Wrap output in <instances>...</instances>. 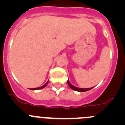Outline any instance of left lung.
I'll use <instances>...</instances> for the list:
<instances>
[{
  "instance_id": "8db88e82",
  "label": "left lung",
  "mask_w": 125,
  "mask_h": 125,
  "mask_svg": "<svg viewBox=\"0 0 125 125\" xmlns=\"http://www.w3.org/2000/svg\"><path fill=\"white\" fill-rule=\"evenodd\" d=\"M68 85H69V86L70 87L71 89H73V90H75V91H79V92H84V91H89V90H90V89H91L93 88H77V87L74 86L73 85L71 84L70 83V82H69V80H68Z\"/></svg>"
}]
</instances>
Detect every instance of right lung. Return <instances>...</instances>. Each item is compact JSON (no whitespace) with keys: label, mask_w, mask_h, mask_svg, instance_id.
Here are the masks:
<instances>
[{"label":"right lung","mask_w":125,"mask_h":125,"mask_svg":"<svg viewBox=\"0 0 125 125\" xmlns=\"http://www.w3.org/2000/svg\"><path fill=\"white\" fill-rule=\"evenodd\" d=\"M47 83H48V81H47V82L44 85V86H41V87H39V88H32V89H32V90H36V89H42V88H44V87H46V86H47Z\"/></svg>","instance_id":"right-lung-1"}]
</instances>
